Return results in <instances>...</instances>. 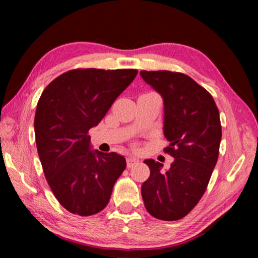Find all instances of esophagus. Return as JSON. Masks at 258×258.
<instances>
[{
	"mask_svg": "<svg viewBox=\"0 0 258 258\" xmlns=\"http://www.w3.org/2000/svg\"><path fill=\"white\" fill-rule=\"evenodd\" d=\"M126 163H127V167L131 168V167H133V166H134L135 164L139 163V159L135 158V157L128 156L127 158H126Z\"/></svg>",
	"mask_w": 258,
	"mask_h": 258,
	"instance_id": "esophagus-1",
	"label": "esophagus"
}]
</instances>
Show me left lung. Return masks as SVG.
<instances>
[{"label": "left lung", "mask_w": 258, "mask_h": 258, "mask_svg": "<svg viewBox=\"0 0 258 258\" xmlns=\"http://www.w3.org/2000/svg\"><path fill=\"white\" fill-rule=\"evenodd\" d=\"M164 100L165 152L174 161L146 159L150 176L141 187L148 213L158 220L176 221L187 215L206 191L218 158L222 138L220 112L209 92L182 73L140 72Z\"/></svg>", "instance_id": "1"}]
</instances>
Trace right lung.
Masks as SVG:
<instances>
[{"mask_svg":"<svg viewBox=\"0 0 258 258\" xmlns=\"http://www.w3.org/2000/svg\"><path fill=\"white\" fill-rule=\"evenodd\" d=\"M137 69H74L52 81L37 102L34 128L43 172L54 197L68 212H101L126 168L116 152L91 148L90 128L106 116Z\"/></svg>","mask_w":258,"mask_h":258,"instance_id":"1","label":"right lung"}]
</instances>
